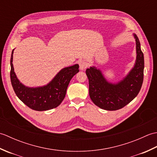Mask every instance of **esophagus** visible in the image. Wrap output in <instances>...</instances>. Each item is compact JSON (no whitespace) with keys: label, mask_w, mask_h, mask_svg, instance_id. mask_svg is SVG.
Wrapping results in <instances>:
<instances>
[{"label":"esophagus","mask_w":157,"mask_h":157,"mask_svg":"<svg viewBox=\"0 0 157 157\" xmlns=\"http://www.w3.org/2000/svg\"><path fill=\"white\" fill-rule=\"evenodd\" d=\"M79 69L81 70H84L86 68L88 67V63L86 61H81L79 63Z\"/></svg>","instance_id":"34e87169"}]
</instances>
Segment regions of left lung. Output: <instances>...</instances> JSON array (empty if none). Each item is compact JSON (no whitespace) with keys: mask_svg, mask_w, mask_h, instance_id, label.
<instances>
[{"mask_svg":"<svg viewBox=\"0 0 157 157\" xmlns=\"http://www.w3.org/2000/svg\"><path fill=\"white\" fill-rule=\"evenodd\" d=\"M134 38L137 52L136 65L123 81L116 84H110L98 69L95 67L86 69L90 97L98 107L107 111L121 109L134 100L140 90L144 79V54L138 36L134 34Z\"/></svg>","mask_w":157,"mask_h":157,"instance_id":"1","label":"left lung"}]
</instances>
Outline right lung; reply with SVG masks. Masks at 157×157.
Here are the masks:
<instances>
[{
  "mask_svg": "<svg viewBox=\"0 0 157 157\" xmlns=\"http://www.w3.org/2000/svg\"><path fill=\"white\" fill-rule=\"evenodd\" d=\"M13 50L11 57V82L16 95L28 107L35 111H47L57 107L64 99L69 82L77 73L79 65L63 69L48 85L39 88H28L19 82L13 66Z\"/></svg>",
  "mask_w": 157,
  "mask_h": 157,
  "instance_id": "1",
  "label": "right lung"
}]
</instances>
